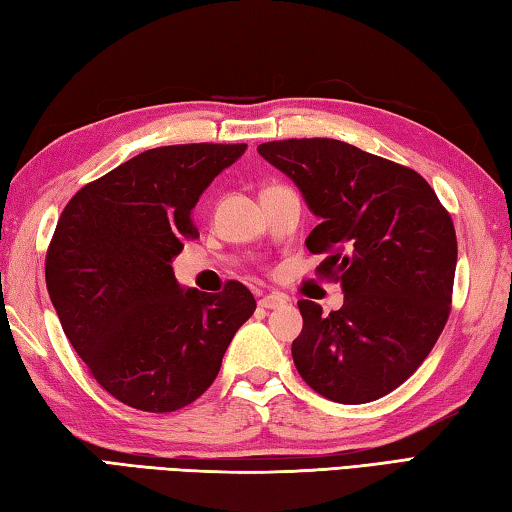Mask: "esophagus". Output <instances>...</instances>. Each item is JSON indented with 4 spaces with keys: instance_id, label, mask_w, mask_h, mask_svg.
<instances>
[{
    "instance_id": "34e87169",
    "label": "esophagus",
    "mask_w": 512,
    "mask_h": 512,
    "mask_svg": "<svg viewBox=\"0 0 512 512\" xmlns=\"http://www.w3.org/2000/svg\"><path fill=\"white\" fill-rule=\"evenodd\" d=\"M287 303V296L285 294H278V292H274V294H267V296H263L258 301V305L260 307H265V310H276V307H281V305H285Z\"/></svg>"
}]
</instances>
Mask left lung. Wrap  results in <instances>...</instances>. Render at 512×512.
I'll use <instances>...</instances> for the list:
<instances>
[{
	"label": "left lung",
	"instance_id": "obj_1",
	"mask_svg": "<svg viewBox=\"0 0 512 512\" xmlns=\"http://www.w3.org/2000/svg\"><path fill=\"white\" fill-rule=\"evenodd\" d=\"M321 218L305 245L341 283V310L298 301V374L321 397L356 406L385 397L426 361L452 303L457 236L417 171L330 138L258 147Z\"/></svg>",
	"mask_w": 512,
	"mask_h": 512
}]
</instances>
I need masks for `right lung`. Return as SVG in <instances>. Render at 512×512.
I'll return each instance as SVG.
<instances>
[{
	"label": "right lung",
	"instance_id": "add662e5",
	"mask_svg": "<svg viewBox=\"0 0 512 512\" xmlns=\"http://www.w3.org/2000/svg\"><path fill=\"white\" fill-rule=\"evenodd\" d=\"M247 144H173L140 153L84 185L46 252V289L62 330L102 388L144 412L194 403L218 376L249 289H182L171 260L198 238L191 220L211 180Z\"/></svg>",
	"mask_w": 512,
	"mask_h": 512
}]
</instances>
